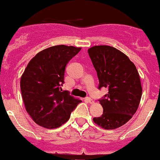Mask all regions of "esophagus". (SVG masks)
I'll use <instances>...</instances> for the list:
<instances>
[{
    "instance_id": "obj_1",
    "label": "esophagus",
    "mask_w": 160,
    "mask_h": 160,
    "mask_svg": "<svg viewBox=\"0 0 160 160\" xmlns=\"http://www.w3.org/2000/svg\"><path fill=\"white\" fill-rule=\"evenodd\" d=\"M85 100L87 102H89V103H93V102H94L91 98H90V97H87V98L85 99Z\"/></svg>"
}]
</instances>
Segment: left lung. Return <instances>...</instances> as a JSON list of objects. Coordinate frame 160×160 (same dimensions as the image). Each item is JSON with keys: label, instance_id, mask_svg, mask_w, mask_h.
I'll list each match as a JSON object with an SVG mask.
<instances>
[{"label": "left lung", "instance_id": "obj_1", "mask_svg": "<svg viewBox=\"0 0 160 160\" xmlns=\"http://www.w3.org/2000/svg\"><path fill=\"white\" fill-rule=\"evenodd\" d=\"M88 53L98 77V88L107 87L109 91L99 100L103 112L93 122L106 129L119 128L137 112L142 97L137 67L127 55L110 46L92 47Z\"/></svg>", "mask_w": 160, "mask_h": 160}]
</instances>
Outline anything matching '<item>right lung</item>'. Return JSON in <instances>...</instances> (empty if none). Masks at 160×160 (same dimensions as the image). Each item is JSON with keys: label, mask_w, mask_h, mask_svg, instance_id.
Returning a JSON list of instances; mask_svg holds the SVG:
<instances>
[{"label": "right lung", "mask_w": 160, "mask_h": 160, "mask_svg": "<svg viewBox=\"0 0 160 160\" xmlns=\"http://www.w3.org/2000/svg\"><path fill=\"white\" fill-rule=\"evenodd\" d=\"M80 48L57 45L43 50L31 60L21 78L27 112L39 126L60 127L82 101L62 90L65 68Z\"/></svg>", "instance_id": "1"}]
</instances>
